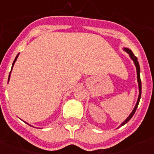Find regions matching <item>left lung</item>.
Instances as JSON below:
<instances>
[{
    "label": "left lung",
    "mask_w": 154,
    "mask_h": 154,
    "mask_svg": "<svg viewBox=\"0 0 154 154\" xmlns=\"http://www.w3.org/2000/svg\"><path fill=\"white\" fill-rule=\"evenodd\" d=\"M125 51H126V52L130 55V58H132L133 60V62H134V64H135L136 65V68H137V81H138V85H139V91H140V94H139V97H138V99H137V104H136L135 107H134V109H133V110L132 111V112L130 113V115L128 116L127 119H126V120L123 122L122 124H121V126H123V125L126 124V123H127L128 121L130 120V119H131L132 117H133V116L134 115V113H135L136 110H137V107H138V105H139V103H140V97H141V79H140V65H139V62L138 61H137V57L134 55V54L133 53V51H131V50L128 49V48H124Z\"/></svg>",
    "instance_id": "1"
}]
</instances>
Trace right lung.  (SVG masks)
<instances>
[{"label": "right lung", "instance_id": "add662e5", "mask_svg": "<svg viewBox=\"0 0 154 154\" xmlns=\"http://www.w3.org/2000/svg\"><path fill=\"white\" fill-rule=\"evenodd\" d=\"M19 55V54H18ZM18 55H17V56H16V58H15V59H14V62H13V65H12V67H13V65H14V62H15V61L17 60V56H18ZM10 74H11V72H10ZM10 74H9V77H8V80H9V78H10ZM27 124H28V123H27ZM29 125V124H28Z\"/></svg>", "mask_w": 154, "mask_h": 154}]
</instances>
